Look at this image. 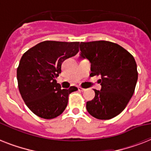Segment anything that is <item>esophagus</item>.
Listing matches in <instances>:
<instances>
[{
	"label": "esophagus",
	"mask_w": 151,
	"mask_h": 151,
	"mask_svg": "<svg viewBox=\"0 0 151 151\" xmlns=\"http://www.w3.org/2000/svg\"><path fill=\"white\" fill-rule=\"evenodd\" d=\"M78 91H80V92H84V91H85V88H81V87H78Z\"/></svg>",
	"instance_id": "esophagus-1"
}]
</instances>
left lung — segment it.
Wrapping results in <instances>:
<instances>
[{
	"mask_svg": "<svg viewBox=\"0 0 151 151\" xmlns=\"http://www.w3.org/2000/svg\"><path fill=\"white\" fill-rule=\"evenodd\" d=\"M80 58L91 63V77L99 76L101 90L86 103L88 112L97 119L108 120L124 110L138 80L134 57L117 44L106 41L81 42Z\"/></svg>",
	"mask_w": 151,
	"mask_h": 151,
	"instance_id": "left-lung-1",
	"label": "left lung"
}]
</instances>
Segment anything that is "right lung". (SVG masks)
<instances>
[{"instance_id": "right-lung-1", "label": "right lung", "mask_w": 151, "mask_h": 151, "mask_svg": "<svg viewBox=\"0 0 151 151\" xmlns=\"http://www.w3.org/2000/svg\"><path fill=\"white\" fill-rule=\"evenodd\" d=\"M79 42L45 41L22 55L17 69L19 90L22 99L37 116L52 119L63 112L69 95L77 91L71 86L61 89L56 81L62 63L75 55Z\"/></svg>"}]
</instances>
